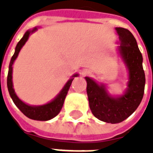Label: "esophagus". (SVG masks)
<instances>
[{
    "label": "esophagus",
    "mask_w": 153,
    "mask_h": 153,
    "mask_svg": "<svg viewBox=\"0 0 153 153\" xmlns=\"http://www.w3.org/2000/svg\"><path fill=\"white\" fill-rule=\"evenodd\" d=\"M84 74H85V73H84Z\"/></svg>",
    "instance_id": "1"
}]
</instances>
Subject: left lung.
I'll list each match as a JSON object with an SVG mask.
<instances>
[{
    "label": "left lung",
    "mask_w": 153,
    "mask_h": 153,
    "mask_svg": "<svg viewBox=\"0 0 153 153\" xmlns=\"http://www.w3.org/2000/svg\"><path fill=\"white\" fill-rule=\"evenodd\" d=\"M120 36L119 47L123 60L129 73L128 89L120 97L108 95L105 87L99 86L86 77L87 93L90 109L93 115L102 121L116 124L131 115L141 102L145 87V74L143 68V56L136 39L131 32L124 28H116Z\"/></svg>",
    "instance_id": "obj_1"
}]
</instances>
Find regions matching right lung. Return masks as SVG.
<instances>
[{
	"label": "right lung",
	"instance_id": "add662e5",
	"mask_svg": "<svg viewBox=\"0 0 153 153\" xmlns=\"http://www.w3.org/2000/svg\"><path fill=\"white\" fill-rule=\"evenodd\" d=\"M36 30V28H34L32 31H27L24 35V37L20 39V41L19 42L17 46L15 47V54L13 55L10 62V65H9V72L8 75H7V88H8V91L11 97L13 102L15 103L16 106L18 107L19 109L21 111V112L25 115L28 118L32 119V120H48L54 118L55 116H56L59 113H60V110L62 108L64 104V101L65 99L69 88H70L71 83L74 78L70 79L67 83L65 84V86L64 87V88L61 90V92L59 93V95L55 98V99L51 102L48 104L43 105V106H28L27 104H25L22 102L21 100L19 99V97L16 96V94L15 93V90L13 88V83H12V65L14 63V61L16 59V57L18 56L19 52L22 48V47L25 45L26 42V41L28 40V37L30 33H32L33 32H34ZM78 76V74H74L73 77Z\"/></svg>",
	"mask_w": 153,
	"mask_h": 153
}]
</instances>
